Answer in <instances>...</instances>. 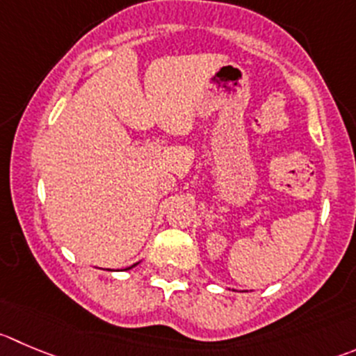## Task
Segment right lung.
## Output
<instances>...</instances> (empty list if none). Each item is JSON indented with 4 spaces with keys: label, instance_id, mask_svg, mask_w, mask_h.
I'll return each mask as SVG.
<instances>
[{
    "label": "right lung",
    "instance_id": "1",
    "mask_svg": "<svg viewBox=\"0 0 356 356\" xmlns=\"http://www.w3.org/2000/svg\"><path fill=\"white\" fill-rule=\"evenodd\" d=\"M131 267H133V266H131ZM131 267H127V269H131Z\"/></svg>",
    "mask_w": 356,
    "mask_h": 356
}]
</instances>
